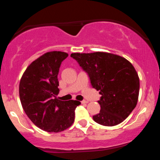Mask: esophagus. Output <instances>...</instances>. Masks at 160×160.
Instances as JSON below:
<instances>
[{"label":"esophagus","mask_w":160,"mask_h":160,"mask_svg":"<svg viewBox=\"0 0 160 160\" xmlns=\"http://www.w3.org/2000/svg\"><path fill=\"white\" fill-rule=\"evenodd\" d=\"M82 104H86V103L88 102V101H87V100H83V101L81 102Z\"/></svg>","instance_id":"1"}]
</instances>
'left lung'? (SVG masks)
I'll list each match as a JSON object with an SVG mask.
<instances>
[{
	"label": "left lung",
	"mask_w": 160,
	"mask_h": 160,
	"mask_svg": "<svg viewBox=\"0 0 160 160\" xmlns=\"http://www.w3.org/2000/svg\"><path fill=\"white\" fill-rule=\"evenodd\" d=\"M70 57L88 73L92 87L102 95L94 121L108 127L123 122L136 107L139 93V78L133 65L107 52L73 53Z\"/></svg>",
	"instance_id": "left-lung-1"
}]
</instances>
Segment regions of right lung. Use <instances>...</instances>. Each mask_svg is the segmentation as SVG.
<instances>
[{
	"instance_id": "1",
	"label": "right lung",
	"mask_w": 160,
	"mask_h": 160,
	"mask_svg": "<svg viewBox=\"0 0 160 160\" xmlns=\"http://www.w3.org/2000/svg\"><path fill=\"white\" fill-rule=\"evenodd\" d=\"M67 57V53L61 51L44 53L26 68L20 80L24 111L34 125L47 132H61L70 128L74 122L76 107L81 104L77 100L62 101L56 97L59 68Z\"/></svg>"
}]
</instances>
